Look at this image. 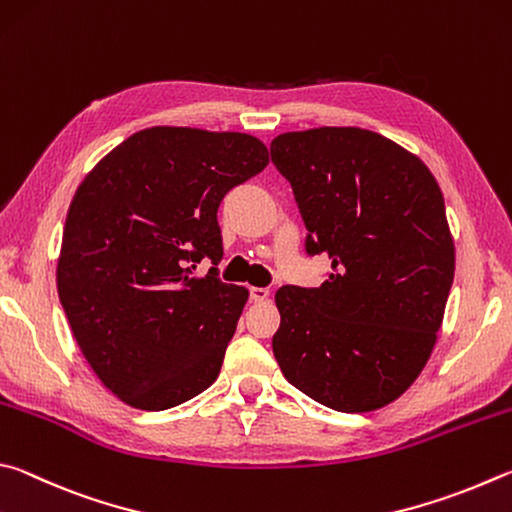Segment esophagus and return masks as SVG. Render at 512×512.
<instances>
[{"instance_id": "esophagus-1", "label": "esophagus", "mask_w": 512, "mask_h": 512, "mask_svg": "<svg viewBox=\"0 0 512 512\" xmlns=\"http://www.w3.org/2000/svg\"><path fill=\"white\" fill-rule=\"evenodd\" d=\"M249 297H251V301H265L267 297H270V290H267V288H249Z\"/></svg>"}]
</instances>
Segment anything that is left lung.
<instances>
[{
	"mask_svg": "<svg viewBox=\"0 0 512 512\" xmlns=\"http://www.w3.org/2000/svg\"><path fill=\"white\" fill-rule=\"evenodd\" d=\"M270 152L308 229V256L330 261L321 288L276 292V362L335 411L389 405L432 355L454 281L441 188L418 157L362 128L285 132Z\"/></svg>",
	"mask_w": 512,
	"mask_h": 512,
	"instance_id": "8db88e82",
	"label": "left lung"
}]
</instances>
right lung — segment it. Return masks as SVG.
Returning a JSON list of instances; mask_svg holds the SVG:
<instances>
[{
  "instance_id": "right-lung-1",
  "label": "right lung",
  "mask_w": 512,
  "mask_h": 512,
  "mask_svg": "<svg viewBox=\"0 0 512 512\" xmlns=\"http://www.w3.org/2000/svg\"><path fill=\"white\" fill-rule=\"evenodd\" d=\"M270 164L240 132L148 128L94 166L71 200L58 297L107 389L161 411L209 389L249 292L220 281L218 206ZM209 257L210 274L192 270Z\"/></svg>"
}]
</instances>
